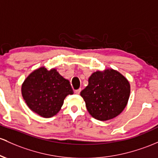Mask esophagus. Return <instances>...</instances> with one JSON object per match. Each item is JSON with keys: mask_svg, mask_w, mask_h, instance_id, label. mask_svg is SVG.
Here are the masks:
<instances>
[{"mask_svg": "<svg viewBox=\"0 0 158 158\" xmlns=\"http://www.w3.org/2000/svg\"><path fill=\"white\" fill-rule=\"evenodd\" d=\"M80 91H81V88H79V89L76 90L75 93L76 94H80Z\"/></svg>", "mask_w": 158, "mask_h": 158, "instance_id": "34e87169", "label": "esophagus"}]
</instances>
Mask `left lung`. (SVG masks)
Segmentation results:
<instances>
[{
  "label": "left lung",
  "mask_w": 158,
  "mask_h": 158,
  "mask_svg": "<svg viewBox=\"0 0 158 158\" xmlns=\"http://www.w3.org/2000/svg\"><path fill=\"white\" fill-rule=\"evenodd\" d=\"M131 93L127 79L118 71H97L88 79V85L80 95L91 115L99 121L116 117L127 106Z\"/></svg>",
  "instance_id": "left-lung-1"
}]
</instances>
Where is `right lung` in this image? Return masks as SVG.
Instances as JSON below:
<instances>
[{
    "instance_id": "right-lung-1",
    "label": "right lung",
    "mask_w": 158,
    "mask_h": 158,
    "mask_svg": "<svg viewBox=\"0 0 158 158\" xmlns=\"http://www.w3.org/2000/svg\"><path fill=\"white\" fill-rule=\"evenodd\" d=\"M22 94L27 106L43 118H51L59 112L64 100L73 94L70 82L55 69L40 67L33 71L22 85Z\"/></svg>"
}]
</instances>
